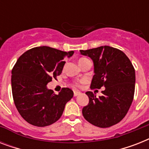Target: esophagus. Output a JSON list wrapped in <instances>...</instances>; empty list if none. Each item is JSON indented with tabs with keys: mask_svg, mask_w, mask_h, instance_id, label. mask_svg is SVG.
I'll use <instances>...</instances> for the list:
<instances>
[{
	"mask_svg": "<svg viewBox=\"0 0 149 149\" xmlns=\"http://www.w3.org/2000/svg\"><path fill=\"white\" fill-rule=\"evenodd\" d=\"M74 97H77V96H78V95H79V94H80V92H79V91H74Z\"/></svg>",
	"mask_w": 149,
	"mask_h": 149,
	"instance_id": "1",
	"label": "esophagus"
}]
</instances>
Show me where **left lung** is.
<instances>
[{"mask_svg": "<svg viewBox=\"0 0 149 149\" xmlns=\"http://www.w3.org/2000/svg\"><path fill=\"white\" fill-rule=\"evenodd\" d=\"M93 63L91 88L105 87L103 96L97 97L88 91L89 104L82 113L88 122L99 127H109L125 118L133 101L135 86V71L131 61L122 51L100 46L79 50Z\"/></svg>", "mask_w": 149, "mask_h": 149, "instance_id": "8db88e82", "label": "left lung"}]
</instances>
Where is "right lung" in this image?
<instances>
[{
  "label": "right lung",
  "mask_w": 149,
  "mask_h": 149,
  "mask_svg": "<svg viewBox=\"0 0 149 149\" xmlns=\"http://www.w3.org/2000/svg\"><path fill=\"white\" fill-rule=\"evenodd\" d=\"M74 52L49 46L28 50L20 56L11 71V89L16 108L27 122L45 127L61 118L73 91L63 88L58 94L48 89L52 78L59 76L65 62Z\"/></svg>",
  "instance_id": "1"
}]
</instances>
